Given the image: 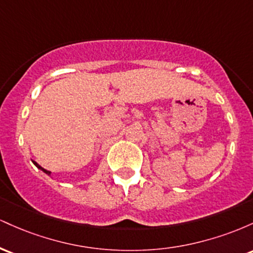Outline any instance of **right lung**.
Here are the masks:
<instances>
[{"instance_id": "1", "label": "right lung", "mask_w": 253, "mask_h": 253, "mask_svg": "<svg viewBox=\"0 0 253 253\" xmlns=\"http://www.w3.org/2000/svg\"><path fill=\"white\" fill-rule=\"evenodd\" d=\"M33 163H34V165H36V167L38 168V169H40V170H42V171H43V172H45V173H47V175H50V171H47V170H45V169H42V167H40V165L39 164H38L37 163V162H33Z\"/></svg>"}]
</instances>
